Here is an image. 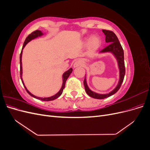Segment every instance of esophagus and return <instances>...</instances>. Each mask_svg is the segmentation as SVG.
Masks as SVG:
<instances>
[{"mask_svg":"<svg viewBox=\"0 0 150 150\" xmlns=\"http://www.w3.org/2000/svg\"><path fill=\"white\" fill-rule=\"evenodd\" d=\"M84 66V62L81 60H78L74 62V67H78V66Z\"/></svg>","mask_w":150,"mask_h":150,"instance_id":"esophagus-1","label":"esophagus"}]
</instances>
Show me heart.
<instances>
[{"mask_svg":"<svg viewBox=\"0 0 150 150\" xmlns=\"http://www.w3.org/2000/svg\"><path fill=\"white\" fill-rule=\"evenodd\" d=\"M89 46L90 47L93 49H97L99 46V45H100V40H99V39L98 38V37H96V36H94V37H93L91 38V39L89 40L88 39L87 40V42L89 43Z\"/></svg>","mask_w":150,"mask_h":150,"instance_id":"b5f03b06","label":"heart"}]
</instances>
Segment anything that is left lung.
<instances>
[{"label":"left lung","mask_w":150,"mask_h":150,"mask_svg":"<svg viewBox=\"0 0 150 150\" xmlns=\"http://www.w3.org/2000/svg\"><path fill=\"white\" fill-rule=\"evenodd\" d=\"M103 32L106 35V42L110 44H109L108 46L104 47L99 52H111L116 57L117 61H118V65L120 67V81H119L118 84H117L116 88L113 90L112 91L106 94H97L96 93H94L92 91H91L89 89L87 83H86V79L85 77L84 80V88H85L86 93H87L91 97L95 99H99L106 98L115 94L121 88V86L122 82H123L125 75L124 51L118 39H117L116 35L111 30L103 29Z\"/></svg>","instance_id":"left-lung-1"}]
</instances>
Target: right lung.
<instances>
[{
    "label": "right lung",
    "mask_w": 150,
    "mask_h": 150,
    "mask_svg": "<svg viewBox=\"0 0 150 150\" xmlns=\"http://www.w3.org/2000/svg\"><path fill=\"white\" fill-rule=\"evenodd\" d=\"M42 34V32L40 31V30H36L33 32V33H32L31 34H30L28 36V37L26 38V39H25V41H24V42L23 46H22V49H23L24 47L25 46V45H26L27 44H28L29 41H30V40H31L32 39H34V38H37V37H38V36L41 35ZM22 50L21 51V54H20V76H21V81H22V84H23V85H24V88H25V90H26V91L28 92V93L29 94H30L31 96H33V97H34V98H36V99H40V100L44 101H52V100H54V99H57V98L59 97V96H61V94L62 93L63 89H64V88H65V85H66V81H67V78H69V75L71 74V73L72 71V68H71L70 69H69L67 71H66V72H65V73H64V74H63V84H62V88H61V90H60L56 94H55V95H54V96H53L49 97V98H42L37 97V96H34V95L32 94L29 91H28V89H27V88H25V85H24V83H23V81H22Z\"/></svg>",
    "instance_id": "obj_1"
}]
</instances>
